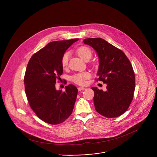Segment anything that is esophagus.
<instances>
[{"label":"esophagus","instance_id":"1","mask_svg":"<svg viewBox=\"0 0 157 157\" xmlns=\"http://www.w3.org/2000/svg\"><path fill=\"white\" fill-rule=\"evenodd\" d=\"M85 90V88L83 87H78V90Z\"/></svg>","mask_w":157,"mask_h":157}]
</instances>
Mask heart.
Masks as SVG:
<instances>
[{
  "instance_id": "obj_1",
  "label": "heart",
  "mask_w": 157,
  "mask_h": 157,
  "mask_svg": "<svg viewBox=\"0 0 157 157\" xmlns=\"http://www.w3.org/2000/svg\"><path fill=\"white\" fill-rule=\"evenodd\" d=\"M77 54L84 60L88 61L92 57L93 52L90 47L86 46H83L80 47L77 50ZM69 52H65L61 60V63L63 67H67L69 62ZM90 74L88 72H84L82 73H77L71 77V80L79 85H85L86 82V80L90 78Z\"/></svg>"
}]
</instances>
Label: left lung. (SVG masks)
I'll return each instance as SVG.
<instances>
[{
	"label": "left lung",
	"mask_w": 157,
	"mask_h": 157,
	"mask_svg": "<svg viewBox=\"0 0 157 157\" xmlns=\"http://www.w3.org/2000/svg\"><path fill=\"white\" fill-rule=\"evenodd\" d=\"M97 52L100 65L97 81L107 84V90L94 91V103L96 111L107 118L117 117L129 108L134 97L135 78L132 66L120 49L101 38H89L83 40Z\"/></svg>",
	"instance_id": "1"
}]
</instances>
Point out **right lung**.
<instances>
[{
	"label": "right lung",
	"instance_id": "add662e5",
	"mask_svg": "<svg viewBox=\"0 0 157 157\" xmlns=\"http://www.w3.org/2000/svg\"><path fill=\"white\" fill-rule=\"evenodd\" d=\"M78 40L51 42L34 54L28 63L24 83L28 103L37 116L48 124L63 123L73 111L77 88L69 85L62 92L56 90L55 84L63 73V55Z\"/></svg>",
	"mask_w": 157,
	"mask_h": 157
}]
</instances>
